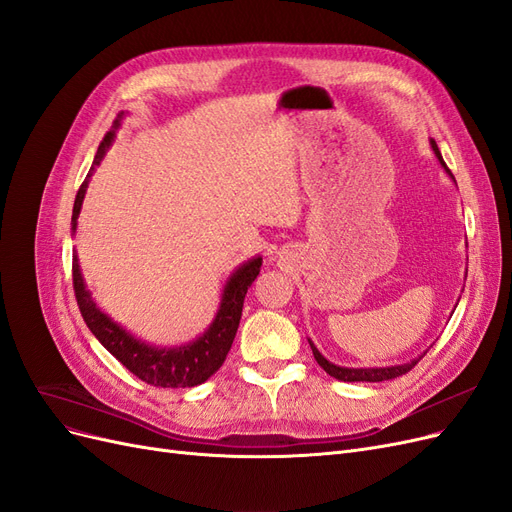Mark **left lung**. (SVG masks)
Here are the masks:
<instances>
[{
    "mask_svg": "<svg viewBox=\"0 0 512 512\" xmlns=\"http://www.w3.org/2000/svg\"><path fill=\"white\" fill-rule=\"evenodd\" d=\"M429 143H431L433 153H436L438 162L444 166L446 173L453 177V173L446 168V164H444V160H442V153H440L436 141H433V138H431ZM453 179H455V177H453ZM309 346H312L314 359L318 361V365H320L324 371H327L329 376H333V378H337V380H342V382H382V380H393V378H399V376L408 374V371H410L418 361L423 359V354H421V356H418V359H414V361H410V363H404V365H391V367H361V369H356V367H339V365H333L331 361L324 359V356L318 352V348H316L312 342H309Z\"/></svg>",
    "mask_w": 512,
    "mask_h": 512,
    "instance_id": "1",
    "label": "left lung"
}]
</instances>
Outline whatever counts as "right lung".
I'll return each mask as SVG.
<instances>
[{
  "instance_id": "add662e5",
  "label": "right lung",
  "mask_w": 512,
  "mask_h": 512,
  "mask_svg": "<svg viewBox=\"0 0 512 512\" xmlns=\"http://www.w3.org/2000/svg\"><path fill=\"white\" fill-rule=\"evenodd\" d=\"M121 119L123 113L117 115L111 132H106V136L102 138L94 164H91L83 185L79 192H76L72 209V232L76 230V220H79L89 177L94 175V168L102 162L106 149L115 141V132L121 126ZM260 265L262 258L258 256L247 260L245 265H241L232 273L224 286L218 314H215V320L209 324V329L198 339H194V342L175 348H158L145 344L123 327H119V324L113 322L104 312H100V307L91 299V292L85 286L76 252L72 254V284L76 303H79L81 316L89 331L96 335L98 342L111 352L123 367L130 369L136 378H141L151 386H162V389H185V386L203 384L222 367L232 346V339H235L239 329L247 288L254 284L256 275L260 273Z\"/></svg>"
}]
</instances>
